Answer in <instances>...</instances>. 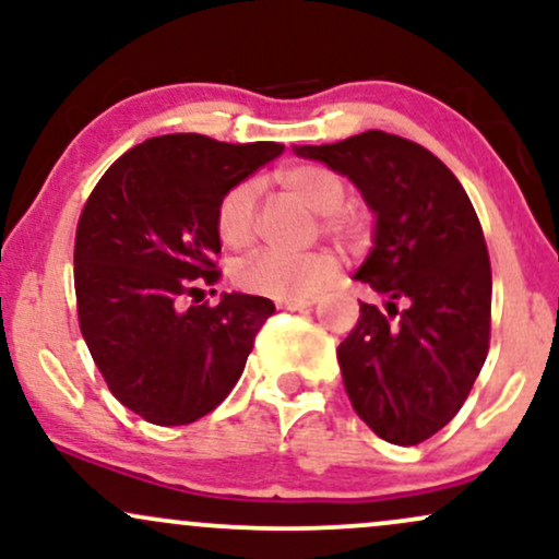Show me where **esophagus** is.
Here are the masks:
<instances>
[{
    "instance_id": "1",
    "label": "esophagus",
    "mask_w": 559,
    "mask_h": 559,
    "mask_svg": "<svg viewBox=\"0 0 559 559\" xmlns=\"http://www.w3.org/2000/svg\"><path fill=\"white\" fill-rule=\"evenodd\" d=\"M312 299H278L275 301V307L278 310H301V307H310Z\"/></svg>"
}]
</instances>
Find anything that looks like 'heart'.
I'll return each mask as SVG.
<instances>
[{"label": "heart", "mask_w": 559, "mask_h": 559, "mask_svg": "<svg viewBox=\"0 0 559 559\" xmlns=\"http://www.w3.org/2000/svg\"><path fill=\"white\" fill-rule=\"evenodd\" d=\"M275 183L286 197L318 213L320 234L329 239L355 247L365 236L362 210L346 204L349 186L336 170L312 163H294L275 173ZM215 230L228 249H249L260 234L258 189L243 181L230 186L221 197L215 210ZM336 275V260L329 252H262L258 258L243 260L234 278L249 294L273 299H305L316 294Z\"/></svg>", "instance_id": "heart-1"}]
</instances>
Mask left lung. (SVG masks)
<instances>
[{"instance_id": "obj_1", "label": "left lung", "mask_w": 559, "mask_h": 559, "mask_svg": "<svg viewBox=\"0 0 559 559\" xmlns=\"http://www.w3.org/2000/svg\"><path fill=\"white\" fill-rule=\"evenodd\" d=\"M294 152L349 178L373 210V249L355 278L386 297V310L360 301L336 357L370 431L420 444L457 415L489 355L491 262L476 210L439 157L394 133Z\"/></svg>"}]
</instances>
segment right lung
<instances>
[{
  "label": "right lung",
  "instance_id": "right-lung-1",
  "mask_svg": "<svg viewBox=\"0 0 559 559\" xmlns=\"http://www.w3.org/2000/svg\"><path fill=\"white\" fill-rule=\"evenodd\" d=\"M284 152L275 141L226 144L202 133L146 139L110 165L75 228L83 342L115 400L155 426H189L221 404L275 305L223 294L215 210L230 186Z\"/></svg>",
  "mask_w": 559,
  "mask_h": 559
}]
</instances>
